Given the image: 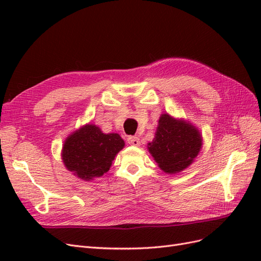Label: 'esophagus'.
<instances>
[{
  "mask_svg": "<svg viewBox=\"0 0 261 261\" xmlns=\"http://www.w3.org/2000/svg\"><path fill=\"white\" fill-rule=\"evenodd\" d=\"M127 143L132 146H136L138 147L140 145V141H139V138L138 137H135V136H129L127 138Z\"/></svg>",
  "mask_w": 261,
  "mask_h": 261,
  "instance_id": "esophagus-1",
  "label": "esophagus"
}]
</instances>
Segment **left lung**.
I'll return each mask as SVG.
<instances>
[{
  "label": "left lung",
  "mask_w": 261,
  "mask_h": 261,
  "mask_svg": "<svg viewBox=\"0 0 261 261\" xmlns=\"http://www.w3.org/2000/svg\"><path fill=\"white\" fill-rule=\"evenodd\" d=\"M201 146L200 132L194 125L164 113L148 150L163 172L175 174L193 163Z\"/></svg>",
  "instance_id": "1"
}]
</instances>
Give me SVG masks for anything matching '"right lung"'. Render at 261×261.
Instances as JSON below:
<instances>
[{
    "label": "right lung",
    "instance_id": "obj_1",
    "mask_svg": "<svg viewBox=\"0 0 261 261\" xmlns=\"http://www.w3.org/2000/svg\"><path fill=\"white\" fill-rule=\"evenodd\" d=\"M125 146L118 134H105L93 124H86L65 139L62 160L65 168L84 180L107 173L115 155Z\"/></svg>",
    "mask_w": 261,
    "mask_h": 261
}]
</instances>
